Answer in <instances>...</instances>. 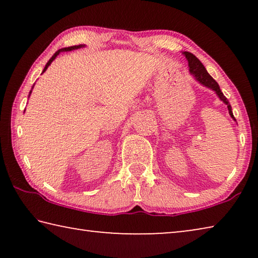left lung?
<instances>
[{
	"mask_svg": "<svg viewBox=\"0 0 258 258\" xmlns=\"http://www.w3.org/2000/svg\"><path fill=\"white\" fill-rule=\"evenodd\" d=\"M183 54H184L185 58L187 59V62H189V67H190V73L196 77V80H197L199 83H202L203 85L207 86V87H209V89L215 91L216 94L218 95V98H220L225 104H228L230 116L235 120L233 112H232V109H231L228 99L224 97V94L222 93V91L220 89V86H218L217 82L207 73L206 68H205L204 64L200 62V60L196 55L190 53V52L185 51V52H183Z\"/></svg>",
	"mask_w": 258,
	"mask_h": 258,
	"instance_id": "left-lung-1",
	"label": "left lung"
}]
</instances>
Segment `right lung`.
I'll use <instances>...</instances> for the list:
<instances>
[{
    "mask_svg": "<svg viewBox=\"0 0 258 258\" xmlns=\"http://www.w3.org/2000/svg\"><path fill=\"white\" fill-rule=\"evenodd\" d=\"M82 46H84V45H75V46H68V47H63V49H60V50H58V51H56L55 52V53L53 54V55H52V58L49 60V61H47V63L45 64V67H44V69H43V73H44L45 71H46V69H47V67H49L50 66V64H51V62H52V61H53L54 59H55V56L56 55H58L59 53H60V52H63V51H72V50H75V49H80V47H82Z\"/></svg>",
    "mask_w": 258,
    "mask_h": 258,
    "instance_id": "obj_1",
    "label": "right lung"
}]
</instances>
